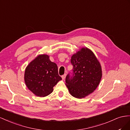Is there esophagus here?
Wrapping results in <instances>:
<instances>
[{
  "mask_svg": "<svg viewBox=\"0 0 130 130\" xmlns=\"http://www.w3.org/2000/svg\"><path fill=\"white\" fill-rule=\"evenodd\" d=\"M66 74H65V75H64L61 76L62 79V80H64V79H65V78H66Z\"/></svg>",
  "mask_w": 130,
  "mask_h": 130,
  "instance_id": "obj_1",
  "label": "esophagus"
}]
</instances>
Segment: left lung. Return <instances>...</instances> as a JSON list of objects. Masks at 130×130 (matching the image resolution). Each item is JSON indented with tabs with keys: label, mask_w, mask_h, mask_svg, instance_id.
I'll use <instances>...</instances> for the list:
<instances>
[{
	"label": "left lung",
	"mask_w": 130,
	"mask_h": 130,
	"mask_svg": "<svg viewBox=\"0 0 130 130\" xmlns=\"http://www.w3.org/2000/svg\"><path fill=\"white\" fill-rule=\"evenodd\" d=\"M73 66V76L68 75L66 86L70 94L77 99L90 95L99 85L102 76L101 65L95 55L87 47H82L71 59Z\"/></svg>",
	"instance_id": "8db88e82"
}]
</instances>
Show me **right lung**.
I'll return each instance as SVG.
<instances>
[{
	"label": "right lung",
	"instance_id": "1",
	"mask_svg": "<svg viewBox=\"0 0 130 130\" xmlns=\"http://www.w3.org/2000/svg\"><path fill=\"white\" fill-rule=\"evenodd\" d=\"M24 78L29 90L39 97L50 95L53 87L61 80L58 75L57 65L45 54L38 55L27 65Z\"/></svg>",
	"mask_w": 130,
	"mask_h": 130
}]
</instances>
